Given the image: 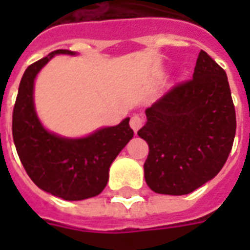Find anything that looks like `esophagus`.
Listing matches in <instances>:
<instances>
[{
	"label": "esophagus",
	"mask_w": 250,
	"mask_h": 250,
	"mask_svg": "<svg viewBox=\"0 0 250 250\" xmlns=\"http://www.w3.org/2000/svg\"><path fill=\"white\" fill-rule=\"evenodd\" d=\"M143 123H145V119H143L142 116H139V115H134L130 120L131 128L135 131V132L141 128L142 125H143Z\"/></svg>",
	"instance_id": "obj_1"
}]
</instances>
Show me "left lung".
Listing matches in <instances>:
<instances>
[{
	"instance_id": "1",
	"label": "left lung",
	"mask_w": 250,
	"mask_h": 250,
	"mask_svg": "<svg viewBox=\"0 0 250 250\" xmlns=\"http://www.w3.org/2000/svg\"><path fill=\"white\" fill-rule=\"evenodd\" d=\"M138 135L148 145L145 179L152 191L184 195L220 173L236 135V109L225 71L201 51L193 79L146 109Z\"/></svg>"
}]
</instances>
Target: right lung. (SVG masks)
Here are the masks:
<instances>
[{
    "instance_id": "right-lung-1",
    "label": "right lung",
    "mask_w": 250,
    "mask_h": 250,
    "mask_svg": "<svg viewBox=\"0 0 250 250\" xmlns=\"http://www.w3.org/2000/svg\"><path fill=\"white\" fill-rule=\"evenodd\" d=\"M75 55L57 49L30 64L21 79L12 120V132L20 161L41 190L66 201H82L103 191L111 163L134 136L130 118L80 139H66L46 131L33 104L37 73L55 55Z\"/></svg>"
}]
</instances>
